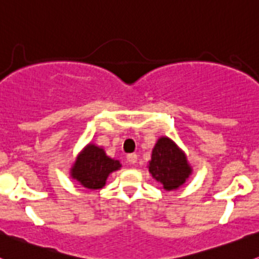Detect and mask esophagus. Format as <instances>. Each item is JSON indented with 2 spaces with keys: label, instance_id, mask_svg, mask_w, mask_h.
Here are the masks:
<instances>
[{
  "label": "esophagus",
  "instance_id": "34e87169",
  "mask_svg": "<svg viewBox=\"0 0 259 259\" xmlns=\"http://www.w3.org/2000/svg\"><path fill=\"white\" fill-rule=\"evenodd\" d=\"M127 161H128L130 164H136V162H137V154H128V155H127Z\"/></svg>",
  "mask_w": 259,
  "mask_h": 259
}]
</instances>
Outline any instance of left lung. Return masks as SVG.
<instances>
[{
    "label": "left lung",
    "mask_w": 259,
    "mask_h": 259,
    "mask_svg": "<svg viewBox=\"0 0 259 259\" xmlns=\"http://www.w3.org/2000/svg\"><path fill=\"white\" fill-rule=\"evenodd\" d=\"M148 168L153 179L165 191H175L182 187L193 172L186 153L166 136H161L156 141L152 150V159L148 161Z\"/></svg>",
    "instance_id": "left-lung-1"
}]
</instances>
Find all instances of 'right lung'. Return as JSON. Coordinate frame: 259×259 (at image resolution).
<instances>
[{"label": "right lung", "instance_id": "1", "mask_svg": "<svg viewBox=\"0 0 259 259\" xmlns=\"http://www.w3.org/2000/svg\"><path fill=\"white\" fill-rule=\"evenodd\" d=\"M121 166V162L110 158L103 147L89 143L77 155L69 175L84 188L94 191L103 188L110 174L120 170Z\"/></svg>", "mask_w": 259, "mask_h": 259}]
</instances>
